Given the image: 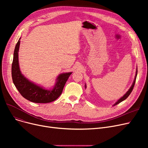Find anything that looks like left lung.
<instances>
[{
	"label": "left lung",
	"mask_w": 148,
	"mask_h": 148,
	"mask_svg": "<svg viewBox=\"0 0 148 148\" xmlns=\"http://www.w3.org/2000/svg\"><path fill=\"white\" fill-rule=\"evenodd\" d=\"M137 70H136V75H135V78H134V82H133V84H132L131 86L130 87V88L129 89V90L126 92V94H125V95H124L122 97H121L119 99H118V100L117 101H116V102L115 103V104H113V106H116V105L118 104L119 103H121L122 101H123V100H125V99H127V98L128 97V96L130 95V94L131 93L132 90H133V88H134V84H135V83H136V77H137ZM86 85L85 84V89H86Z\"/></svg>",
	"instance_id": "8db88e82"
}]
</instances>
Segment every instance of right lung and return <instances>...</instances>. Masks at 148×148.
<instances>
[{
    "label": "right lung",
    "instance_id": "1",
    "mask_svg": "<svg viewBox=\"0 0 148 148\" xmlns=\"http://www.w3.org/2000/svg\"><path fill=\"white\" fill-rule=\"evenodd\" d=\"M18 40L14 49L12 64V78L14 85L20 94L31 102L48 103L55 101L62 94L65 84L72 73L60 74L56 79L55 85L52 89L48 90L29 81L23 75L18 64V50L20 44Z\"/></svg>",
    "mask_w": 148,
    "mask_h": 148
}]
</instances>
